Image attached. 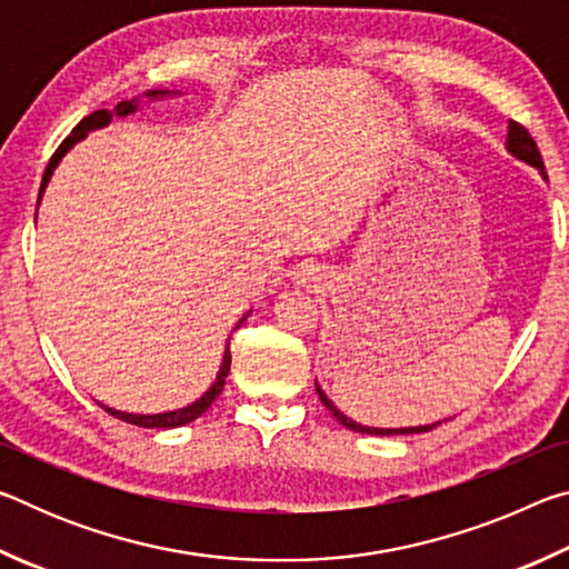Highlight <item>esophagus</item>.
Masks as SVG:
<instances>
[{
	"mask_svg": "<svg viewBox=\"0 0 569 569\" xmlns=\"http://www.w3.org/2000/svg\"><path fill=\"white\" fill-rule=\"evenodd\" d=\"M293 281H296V286L306 288V291H319L326 281V276L316 263H301L293 271Z\"/></svg>",
	"mask_w": 569,
	"mask_h": 569,
	"instance_id": "obj_1",
	"label": "esophagus"
}]
</instances>
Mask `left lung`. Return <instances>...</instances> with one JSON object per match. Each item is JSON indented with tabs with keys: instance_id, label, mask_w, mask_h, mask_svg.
Instances as JSON below:
<instances>
[{
	"instance_id": "obj_1",
	"label": "left lung",
	"mask_w": 569,
	"mask_h": 569,
	"mask_svg": "<svg viewBox=\"0 0 569 569\" xmlns=\"http://www.w3.org/2000/svg\"><path fill=\"white\" fill-rule=\"evenodd\" d=\"M507 150L512 152V156H515L517 160H522V162H527V166L537 168L539 172H542V178L547 180V176H545V162H542V156H539L537 142L532 140V134L527 132V128H522V124H519V122H509ZM316 391H319L323 407L329 409V411L333 413V417L343 423L346 429L359 431V435H377V437H389V435H421V431H431V429L437 427V423H423V427H407V429H377V427H363V423H356L353 419L346 417L343 411L336 409L333 401H331L329 397H326L319 383H316Z\"/></svg>"
}]
</instances>
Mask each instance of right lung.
<instances>
[{"label":"right lung","mask_w":569,"mask_h":569,"mask_svg":"<svg viewBox=\"0 0 569 569\" xmlns=\"http://www.w3.org/2000/svg\"><path fill=\"white\" fill-rule=\"evenodd\" d=\"M162 94H168V90H150V92H146V98H162ZM134 110H138V100H122V102L114 104V110H98V112L88 114V118H84V120L77 122V128L70 134H67V138L62 140V146L54 150V156L50 158V162H47V170H44V178H42V188H40V198H42V192L47 188V182H50V178H52L57 162L62 160L64 152L70 150L74 142H80L90 130H98V128H104V124H110L112 118H128V114H132ZM246 319H248V313L238 321V326L243 323ZM238 326H236V329H238ZM228 371H230V339H228V346H226V356H223V363H220V371H218L216 383L198 401H192L190 407H182V409H176V411H166V413H128V411H114L110 407H104V411L112 413L114 419L134 423V427L176 429V427H182V423L196 421L200 413H203L210 407V403L216 401V397H220V391H223V387H226Z\"/></svg>","instance_id":"obj_1"}]
</instances>
